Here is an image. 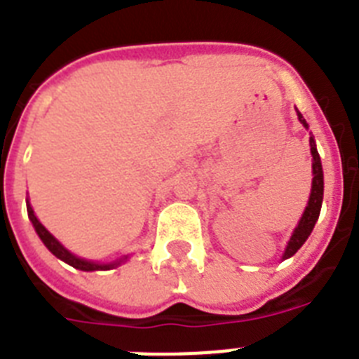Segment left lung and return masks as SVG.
<instances>
[{
  "mask_svg": "<svg viewBox=\"0 0 359 359\" xmlns=\"http://www.w3.org/2000/svg\"><path fill=\"white\" fill-rule=\"evenodd\" d=\"M299 119H301V123L304 127L306 121L302 119V116L299 114ZM310 147H311V154H313V182H311V195H310V201H308V206H306L304 214H302L301 221H299V226L295 229L293 236H291L290 243L285 247V252H284V258H290L297 252V250L301 249L302 243L308 240V236L311 234V230L316 226V221L319 219V212H321V205H323V165H321V158H319V153H317V147H316V142L313 138H310Z\"/></svg>",
  "mask_w": 359,
  "mask_h": 359,
  "instance_id": "left-lung-1",
  "label": "left lung"
}]
</instances>
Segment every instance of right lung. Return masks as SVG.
I'll use <instances>...</instances> for the list:
<instances>
[{"mask_svg":"<svg viewBox=\"0 0 359 359\" xmlns=\"http://www.w3.org/2000/svg\"><path fill=\"white\" fill-rule=\"evenodd\" d=\"M27 214H29V219H31V223H33L34 230H36V234L40 236V240L43 241V245L48 247L51 252H53L57 258H60V260H64L66 264H69L72 267H75V269H81V271H99V269H110V267H116V265H119L121 262L125 260H119V262H114V264H107V265H99V264H94V262H88V260H81V258H77V256H74L69 250L64 249L60 243H58L57 240H55L53 236L49 234L48 230L43 229V225L40 223V221L36 219V215H34L33 208H31V205H27Z\"/></svg>","mask_w":359,"mask_h":359,"instance_id":"1","label":"right lung"}]
</instances>
